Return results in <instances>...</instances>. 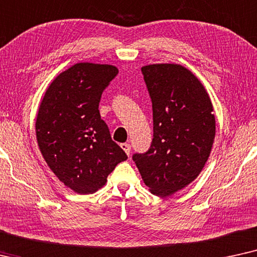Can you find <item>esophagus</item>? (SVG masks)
Here are the masks:
<instances>
[{
	"label": "esophagus",
	"instance_id": "1",
	"mask_svg": "<svg viewBox=\"0 0 257 257\" xmlns=\"http://www.w3.org/2000/svg\"><path fill=\"white\" fill-rule=\"evenodd\" d=\"M121 148L123 149V150H124V152H125V154H126V155H131V150H132V146L131 145H129V143H122V145H121Z\"/></svg>",
	"mask_w": 257,
	"mask_h": 257
}]
</instances>
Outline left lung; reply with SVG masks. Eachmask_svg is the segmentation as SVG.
I'll return each instance as SVG.
<instances>
[{
	"label": "left lung",
	"mask_w": 257,
	"mask_h": 257,
	"mask_svg": "<svg viewBox=\"0 0 257 257\" xmlns=\"http://www.w3.org/2000/svg\"><path fill=\"white\" fill-rule=\"evenodd\" d=\"M153 103L154 138L133 160L152 194L169 196L200 175L215 139L214 108L200 80L175 63L141 68Z\"/></svg>",
	"instance_id": "obj_1"
}]
</instances>
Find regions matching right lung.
Wrapping results in <instances>:
<instances>
[{
  "label": "right lung",
  "mask_w": 257,
  "mask_h": 257,
  "mask_svg": "<svg viewBox=\"0 0 257 257\" xmlns=\"http://www.w3.org/2000/svg\"><path fill=\"white\" fill-rule=\"evenodd\" d=\"M117 73L110 64L76 63L51 82L41 101L35 124L41 154L77 194L97 191L128 159L98 110L102 93Z\"/></svg>",
  "instance_id": "add662e5"
}]
</instances>
